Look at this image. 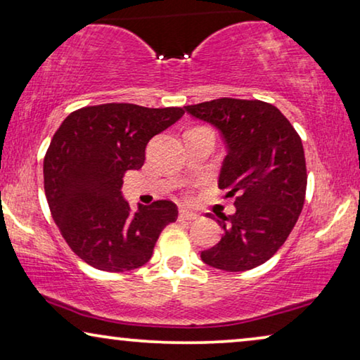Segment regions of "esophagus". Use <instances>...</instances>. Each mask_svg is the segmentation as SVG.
<instances>
[{
  "instance_id": "obj_1",
  "label": "esophagus",
  "mask_w": 360,
  "mask_h": 360,
  "mask_svg": "<svg viewBox=\"0 0 360 360\" xmlns=\"http://www.w3.org/2000/svg\"><path fill=\"white\" fill-rule=\"evenodd\" d=\"M179 219H180V221H193V219H196V214L193 213V211L180 210V213H179Z\"/></svg>"
}]
</instances>
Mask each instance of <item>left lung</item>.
I'll list each match as a JSON object with an SVG mask.
<instances>
[{
  "label": "left lung",
  "mask_w": 360,
  "mask_h": 360,
  "mask_svg": "<svg viewBox=\"0 0 360 360\" xmlns=\"http://www.w3.org/2000/svg\"><path fill=\"white\" fill-rule=\"evenodd\" d=\"M213 124L228 147L218 186L236 196V213L221 214L224 234L201 260L226 272L267 262L297 224L307 193L303 144L290 121L270 103L219 98L185 106Z\"/></svg>",
  "instance_id": "8db88e82"
}]
</instances>
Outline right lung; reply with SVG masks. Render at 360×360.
<instances>
[{"instance_id": "obj_1", "label": "right lung", "mask_w": 360, "mask_h": 360, "mask_svg": "<svg viewBox=\"0 0 360 360\" xmlns=\"http://www.w3.org/2000/svg\"><path fill=\"white\" fill-rule=\"evenodd\" d=\"M184 112L106 103L63 120L44 159V190L63 239L83 262L105 272L149 262L162 229L174 223L179 210L159 200L131 213L121 191L122 176L144 165L149 141Z\"/></svg>"}]
</instances>
